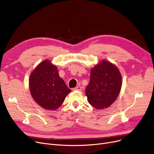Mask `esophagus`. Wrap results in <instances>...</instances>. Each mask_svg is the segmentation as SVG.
<instances>
[{
	"mask_svg": "<svg viewBox=\"0 0 154 154\" xmlns=\"http://www.w3.org/2000/svg\"><path fill=\"white\" fill-rule=\"evenodd\" d=\"M73 90H74V91H81L82 90V87L81 86H78V87H75V88H73Z\"/></svg>",
	"mask_w": 154,
	"mask_h": 154,
	"instance_id": "esophagus-1",
	"label": "esophagus"
}]
</instances>
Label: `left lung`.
<instances>
[{"label": "left lung", "mask_w": 154, "mask_h": 154, "mask_svg": "<svg viewBox=\"0 0 154 154\" xmlns=\"http://www.w3.org/2000/svg\"><path fill=\"white\" fill-rule=\"evenodd\" d=\"M122 84L118 67L102 60L91 71L90 83L85 91L88 102L97 109L109 107L118 97Z\"/></svg>", "instance_id": "obj_1"}]
</instances>
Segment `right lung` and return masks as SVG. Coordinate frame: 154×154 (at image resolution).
<instances>
[{"label": "right lung", "mask_w": 154, "mask_h": 154, "mask_svg": "<svg viewBox=\"0 0 154 154\" xmlns=\"http://www.w3.org/2000/svg\"><path fill=\"white\" fill-rule=\"evenodd\" d=\"M30 94L36 103L48 110H55L71 92L58 69L49 60H45L31 72L29 78Z\"/></svg>", "instance_id": "right-lung-1"}]
</instances>
